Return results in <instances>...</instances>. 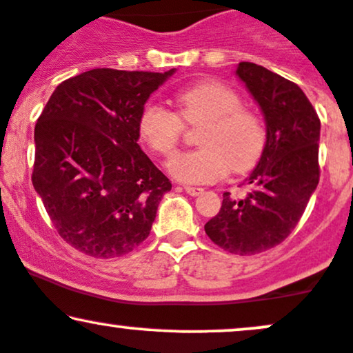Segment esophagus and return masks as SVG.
Here are the masks:
<instances>
[{
  "label": "esophagus",
  "mask_w": 353,
  "mask_h": 353,
  "mask_svg": "<svg viewBox=\"0 0 353 353\" xmlns=\"http://www.w3.org/2000/svg\"><path fill=\"white\" fill-rule=\"evenodd\" d=\"M185 191L190 194V196H199V194L204 193V190L198 188V186H185Z\"/></svg>",
  "instance_id": "34e87169"
}]
</instances>
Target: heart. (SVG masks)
Wrapping results in <instances>:
<instances>
[{
	"label": "heart",
	"instance_id": "obj_1",
	"mask_svg": "<svg viewBox=\"0 0 353 353\" xmlns=\"http://www.w3.org/2000/svg\"><path fill=\"white\" fill-rule=\"evenodd\" d=\"M180 116L147 103L139 116V134L155 154L175 150L186 124H201L196 150L180 152L168 162L176 180L190 185L214 183L229 170L243 173L259 163L267 143L263 121L242 106L241 97L221 81H201L176 94Z\"/></svg>",
	"mask_w": 353,
	"mask_h": 353
}]
</instances>
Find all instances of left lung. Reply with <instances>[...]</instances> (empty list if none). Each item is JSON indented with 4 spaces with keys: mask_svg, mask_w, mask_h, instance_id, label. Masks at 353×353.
Listing matches in <instances>:
<instances>
[{
    "mask_svg": "<svg viewBox=\"0 0 353 353\" xmlns=\"http://www.w3.org/2000/svg\"><path fill=\"white\" fill-rule=\"evenodd\" d=\"M236 75L260 106L267 143L245 180L252 186L247 196L224 193L221 211L204 230L221 249L254 255L290 236L319 183L321 121L293 81L252 62L239 63Z\"/></svg>",
    "mask_w": 353,
    "mask_h": 353,
    "instance_id": "1",
    "label": "left lung"
}]
</instances>
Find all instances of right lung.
Masks as SVG:
<instances>
[{"label": "right lung", "instance_id": "obj_1", "mask_svg": "<svg viewBox=\"0 0 353 353\" xmlns=\"http://www.w3.org/2000/svg\"><path fill=\"white\" fill-rule=\"evenodd\" d=\"M173 73L93 68L62 81L39 116L32 185L77 250L112 259L149 237L172 183L137 143L139 116Z\"/></svg>", "mask_w": 353, "mask_h": 353}]
</instances>
